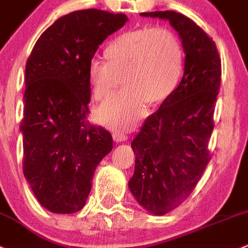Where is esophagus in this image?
<instances>
[{
    "label": "esophagus",
    "mask_w": 248,
    "mask_h": 248,
    "mask_svg": "<svg viewBox=\"0 0 248 248\" xmlns=\"http://www.w3.org/2000/svg\"><path fill=\"white\" fill-rule=\"evenodd\" d=\"M126 135L124 133H122V131H115V133H113V140L115 141V142H124V141H126Z\"/></svg>",
    "instance_id": "obj_1"
}]
</instances>
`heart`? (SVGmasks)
<instances>
[{
  "instance_id": "heart-1",
  "label": "heart",
  "mask_w": 248,
  "mask_h": 248,
  "mask_svg": "<svg viewBox=\"0 0 248 248\" xmlns=\"http://www.w3.org/2000/svg\"><path fill=\"white\" fill-rule=\"evenodd\" d=\"M107 62L93 60L87 79L95 100L109 97L96 110L100 124L110 129H129L145 113V102L155 105L166 100L180 80L184 49L173 31L164 28L142 27L115 37L105 51Z\"/></svg>"
}]
</instances>
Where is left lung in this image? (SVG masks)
Returning a JSON list of instances; mask_svg holds the SVG:
<instances>
[{"instance_id": "obj_1", "label": "left lung", "mask_w": 248, "mask_h": 248, "mask_svg": "<svg viewBox=\"0 0 248 248\" xmlns=\"http://www.w3.org/2000/svg\"><path fill=\"white\" fill-rule=\"evenodd\" d=\"M140 16L168 20L185 53L179 85L131 142L136 157L129 190L148 213L163 216L190 195L209 162L221 64L213 40L190 18L174 11Z\"/></svg>"}]
</instances>
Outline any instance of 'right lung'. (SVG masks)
Here are the masks:
<instances>
[{"label":"right lung","mask_w":248,"mask_h":248,"mask_svg":"<svg viewBox=\"0 0 248 248\" xmlns=\"http://www.w3.org/2000/svg\"><path fill=\"white\" fill-rule=\"evenodd\" d=\"M128 22L125 14L84 9L61 16L35 44L25 67L23 171L42 207L80 211L112 135L90 125L87 69L98 46Z\"/></svg>","instance_id":"1"}]
</instances>
